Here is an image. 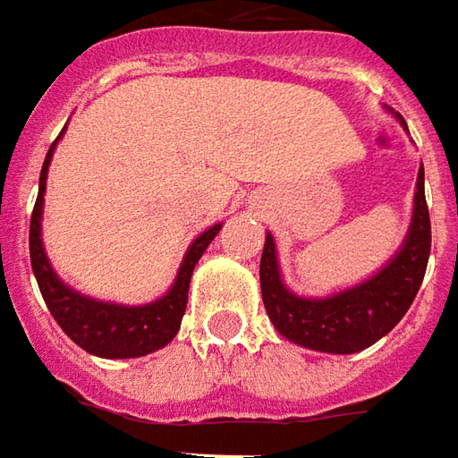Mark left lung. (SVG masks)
I'll return each instance as SVG.
<instances>
[{
    "mask_svg": "<svg viewBox=\"0 0 458 458\" xmlns=\"http://www.w3.org/2000/svg\"><path fill=\"white\" fill-rule=\"evenodd\" d=\"M403 123V121H401ZM408 131V126L403 123ZM431 253V220L423 192V166L418 169L411 225L401 248L380 271L350 289L327 296H299L284 278L276 241L266 233L260 256V296L276 332L299 347L352 355L375 344L401 322L416 299Z\"/></svg>",
    "mask_w": 458,
    "mask_h": 458,
    "instance_id": "left-lung-1",
    "label": "left lung"
}]
</instances>
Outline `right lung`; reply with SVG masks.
<instances>
[{
  "instance_id": "obj_1",
  "label": "right lung",
  "mask_w": 458,
  "mask_h": 458,
  "mask_svg": "<svg viewBox=\"0 0 458 458\" xmlns=\"http://www.w3.org/2000/svg\"><path fill=\"white\" fill-rule=\"evenodd\" d=\"M63 134H65V129L60 131V136ZM60 136L53 141V147L45 157L38 202L32 210V220H30V260H32V274L38 278L42 299L50 309V314L55 317V322L60 324V329L90 355L106 357V360H126V357H144L149 352H157V350L166 347L180 332L192 271H195L198 260L202 259V253L208 250V245L213 243V238L220 233L223 223H215L213 228L199 233L190 243L172 286L149 304L129 307V304L101 301V299L75 292L72 286H68L57 276L53 263L45 253V245H42V208H45L47 169H50Z\"/></svg>"
}]
</instances>
